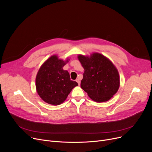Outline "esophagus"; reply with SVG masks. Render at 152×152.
<instances>
[{"instance_id":"esophagus-1","label":"esophagus","mask_w":152,"mask_h":152,"mask_svg":"<svg viewBox=\"0 0 152 152\" xmlns=\"http://www.w3.org/2000/svg\"><path fill=\"white\" fill-rule=\"evenodd\" d=\"M76 82L78 83V84H79V85H80V79H76Z\"/></svg>"}]
</instances>
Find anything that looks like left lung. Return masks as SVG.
<instances>
[{
	"label": "left lung",
	"mask_w": 152,
	"mask_h": 152,
	"mask_svg": "<svg viewBox=\"0 0 152 152\" xmlns=\"http://www.w3.org/2000/svg\"><path fill=\"white\" fill-rule=\"evenodd\" d=\"M77 58L84 69L81 88L96 102L109 100L120 87L119 73L114 64L98 53L90 56L79 54Z\"/></svg>",
	"instance_id": "8db88e82"
}]
</instances>
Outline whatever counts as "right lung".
<instances>
[{"mask_svg": "<svg viewBox=\"0 0 152 152\" xmlns=\"http://www.w3.org/2000/svg\"><path fill=\"white\" fill-rule=\"evenodd\" d=\"M70 59L60 58L57 55L48 58L39 68L35 79L37 92L45 102L59 105L64 102L78 84L70 80L68 71L63 69Z\"/></svg>", "mask_w": 152, "mask_h": 152, "instance_id": "1", "label": "right lung"}]
</instances>
